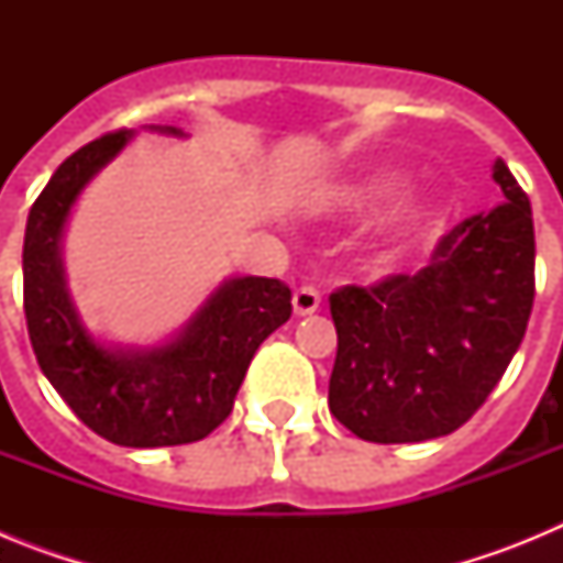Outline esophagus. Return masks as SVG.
Returning a JSON list of instances; mask_svg holds the SVG:
<instances>
[{
  "mask_svg": "<svg viewBox=\"0 0 563 563\" xmlns=\"http://www.w3.org/2000/svg\"><path fill=\"white\" fill-rule=\"evenodd\" d=\"M318 307H321V292L316 287L305 285L292 292V310H296V316H312Z\"/></svg>",
  "mask_w": 563,
  "mask_h": 563,
  "instance_id": "34e87169",
  "label": "esophagus"
}]
</instances>
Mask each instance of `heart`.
<instances>
[{"mask_svg":"<svg viewBox=\"0 0 563 563\" xmlns=\"http://www.w3.org/2000/svg\"><path fill=\"white\" fill-rule=\"evenodd\" d=\"M400 191H402V180L397 177V174H375V177H369V180L357 188L355 197H357V206L369 208V206H377V202L395 200V197H400ZM434 225H437L434 208L431 206L411 208V211L402 217L400 228L395 231V242L397 245L411 242V239L429 233Z\"/></svg>","mask_w":563,"mask_h":563,"instance_id":"1","label":"heart"}]
</instances>
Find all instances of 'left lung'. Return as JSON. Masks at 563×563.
Returning a JSON list of instances; mask_svg holds the SVG:
<instances>
[{
  "mask_svg": "<svg viewBox=\"0 0 563 563\" xmlns=\"http://www.w3.org/2000/svg\"><path fill=\"white\" fill-rule=\"evenodd\" d=\"M494 180L505 202L451 228L429 267L330 296V411L361 440L451 434L514 361L536 298V233L505 161L494 163Z\"/></svg>",
  "mask_w": 563,
  "mask_h": 563,
  "instance_id": "obj_1",
  "label": "left lung"
}]
</instances>
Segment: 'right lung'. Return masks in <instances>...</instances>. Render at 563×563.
I'll use <instances>...</instances> for the list:
<instances>
[{
    "mask_svg": "<svg viewBox=\"0 0 563 563\" xmlns=\"http://www.w3.org/2000/svg\"><path fill=\"white\" fill-rule=\"evenodd\" d=\"M129 137L118 129L69 154L30 208L24 318L44 377L84 426L126 449L186 445L231 415L258 343L290 318L292 296L278 278H228L163 346L114 350L89 335L64 285L62 233L78 194Z\"/></svg>",
    "mask_w": 563,
    "mask_h": 563,
    "instance_id": "right-lung-1",
    "label": "right lung"
}]
</instances>
